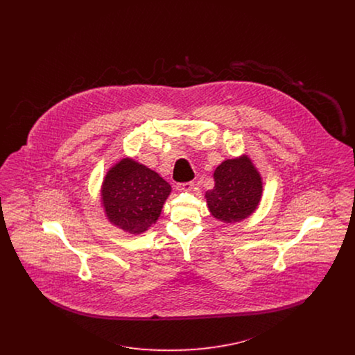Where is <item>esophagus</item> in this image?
I'll return each instance as SVG.
<instances>
[{
	"label": "esophagus",
	"instance_id": "1",
	"mask_svg": "<svg viewBox=\"0 0 355 355\" xmlns=\"http://www.w3.org/2000/svg\"><path fill=\"white\" fill-rule=\"evenodd\" d=\"M193 186H194V182L178 184V185H177V190H180V191H189V190H191V189H193Z\"/></svg>",
	"mask_w": 355,
	"mask_h": 355
}]
</instances>
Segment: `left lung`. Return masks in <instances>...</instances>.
<instances>
[{
  "instance_id": "left-lung-1",
  "label": "left lung",
  "mask_w": 355,
  "mask_h": 355,
  "mask_svg": "<svg viewBox=\"0 0 355 355\" xmlns=\"http://www.w3.org/2000/svg\"><path fill=\"white\" fill-rule=\"evenodd\" d=\"M214 187L206 191V201L217 220L239 222L248 218L258 206L262 182L248 157L222 162L214 171Z\"/></svg>"
}]
</instances>
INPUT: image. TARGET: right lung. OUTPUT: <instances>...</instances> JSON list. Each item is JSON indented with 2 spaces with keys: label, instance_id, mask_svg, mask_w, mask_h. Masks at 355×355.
Masks as SVG:
<instances>
[{
  "label": "right lung",
  "instance_id": "obj_1",
  "mask_svg": "<svg viewBox=\"0 0 355 355\" xmlns=\"http://www.w3.org/2000/svg\"><path fill=\"white\" fill-rule=\"evenodd\" d=\"M170 190L155 171L122 159L105 177L102 202L110 222L135 234L145 232L159 217Z\"/></svg>",
  "mask_w": 355,
  "mask_h": 355
}]
</instances>
